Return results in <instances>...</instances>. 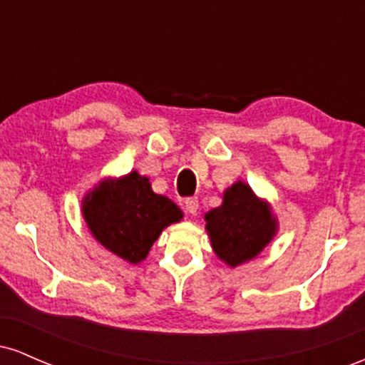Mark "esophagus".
Here are the masks:
<instances>
[{"label":"esophagus","mask_w":365,"mask_h":365,"mask_svg":"<svg viewBox=\"0 0 365 365\" xmlns=\"http://www.w3.org/2000/svg\"><path fill=\"white\" fill-rule=\"evenodd\" d=\"M197 209H199V200H197V197H187L185 211L188 212V215H195Z\"/></svg>","instance_id":"1"}]
</instances>
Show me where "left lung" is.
<instances>
[{
  "mask_svg": "<svg viewBox=\"0 0 365 365\" xmlns=\"http://www.w3.org/2000/svg\"><path fill=\"white\" fill-rule=\"evenodd\" d=\"M206 221L212 249L232 267L255 257L269 244L276 230L269 207L242 182L225 192L223 204L209 211Z\"/></svg>",
  "mask_w": 365,
  "mask_h": 365,
  "instance_id": "1",
  "label": "left lung"
}]
</instances>
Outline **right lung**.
Returning <instances> with one entry per match:
<instances>
[{"instance_id":"add662e5","label":"right lung","mask_w":365,"mask_h":365,"mask_svg":"<svg viewBox=\"0 0 365 365\" xmlns=\"http://www.w3.org/2000/svg\"><path fill=\"white\" fill-rule=\"evenodd\" d=\"M82 212L96 240L132 264L145 259L166 226L182 220L177 204L154 194L137 171L99 183L83 199Z\"/></svg>"}]
</instances>
